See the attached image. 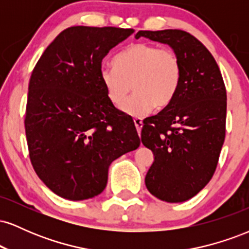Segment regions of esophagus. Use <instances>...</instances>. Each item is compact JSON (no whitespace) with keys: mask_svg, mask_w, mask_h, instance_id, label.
<instances>
[{"mask_svg":"<svg viewBox=\"0 0 249 249\" xmlns=\"http://www.w3.org/2000/svg\"><path fill=\"white\" fill-rule=\"evenodd\" d=\"M134 125H136L137 132H138L139 137H141V132H142V118H134L133 119Z\"/></svg>","mask_w":249,"mask_h":249,"instance_id":"34e87169","label":"esophagus"}]
</instances>
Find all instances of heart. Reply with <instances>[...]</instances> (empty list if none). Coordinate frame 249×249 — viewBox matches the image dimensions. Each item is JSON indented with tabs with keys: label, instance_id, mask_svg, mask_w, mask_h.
Segmentation results:
<instances>
[{
	"label": "heart",
	"instance_id": "obj_1",
	"mask_svg": "<svg viewBox=\"0 0 249 249\" xmlns=\"http://www.w3.org/2000/svg\"><path fill=\"white\" fill-rule=\"evenodd\" d=\"M99 78L108 101L122 107L130 87L134 96L123 107L128 116L147 113L153 107H165L173 101L182 79L180 58L170 49L152 43L128 45L112 59V68L103 67Z\"/></svg>",
	"mask_w": 249,
	"mask_h": 249
}]
</instances>
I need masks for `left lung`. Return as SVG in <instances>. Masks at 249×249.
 <instances>
[{
    "label": "left lung",
    "instance_id": "obj_1",
    "mask_svg": "<svg viewBox=\"0 0 249 249\" xmlns=\"http://www.w3.org/2000/svg\"><path fill=\"white\" fill-rule=\"evenodd\" d=\"M134 37L167 44L181 62L178 92L145 119L142 142L154 156L145 177L148 192L162 201H186L206 186L218 165L226 132L224 79L212 53L186 31L141 30Z\"/></svg>",
    "mask_w": 249,
    "mask_h": 249
}]
</instances>
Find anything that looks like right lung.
<instances>
[{
	"instance_id": "obj_1",
	"label": "right lung",
	"mask_w": 249,
	"mask_h": 249,
	"mask_svg": "<svg viewBox=\"0 0 249 249\" xmlns=\"http://www.w3.org/2000/svg\"><path fill=\"white\" fill-rule=\"evenodd\" d=\"M133 33L68 28L31 73L24 121L30 160L62 198L79 201L101 194L111 162L141 144L133 121L108 101L99 78L104 57Z\"/></svg>"
}]
</instances>
